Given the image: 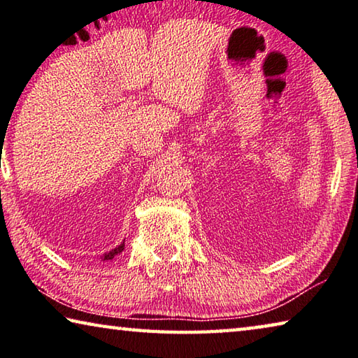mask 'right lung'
I'll list each match as a JSON object with an SVG mask.
<instances>
[{
	"instance_id": "obj_1",
	"label": "right lung",
	"mask_w": 358,
	"mask_h": 358,
	"mask_svg": "<svg viewBox=\"0 0 358 358\" xmlns=\"http://www.w3.org/2000/svg\"><path fill=\"white\" fill-rule=\"evenodd\" d=\"M124 248H125V243H122L120 245H117L115 249H113V250H109V252H106V254H103V257H101V260H113L114 257L117 255V254H120L122 250H124Z\"/></svg>"
}]
</instances>
